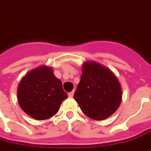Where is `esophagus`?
Instances as JSON below:
<instances>
[{
    "mask_svg": "<svg viewBox=\"0 0 151 151\" xmlns=\"http://www.w3.org/2000/svg\"><path fill=\"white\" fill-rule=\"evenodd\" d=\"M73 93H74V91H71V92H68V96L69 98H72L73 96Z\"/></svg>",
    "mask_w": 151,
    "mask_h": 151,
    "instance_id": "esophagus-1",
    "label": "esophagus"
}]
</instances>
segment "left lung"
Instances as JSON below:
<instances>
[{"mask_svg":"<svg viewBox=\"0 0 151 151\" xmlns=\"http://www.w3.org/2000/svg\"><path fill=\"white\" fill-rule=\"evenodd\" d=\"M73 98L81 110L95 120L111 116L119 107L121 86L110 69L93 61L83 65V73Z\"/></svg>","mask_w":151,"mask_h":151,"instance_id":"1","label":"left lung"}]
</instances>
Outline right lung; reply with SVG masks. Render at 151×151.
Listing matches in <instances>:
<instances>
[{"label":"right lung","instance_id":"obj_1","mask_svg":"<svg viewBox=\"0 0 151 151\" xmlns=\"http://www.w3.org/2000/svg\"><path fill=\"white\" fill-rule=\"evenodd\" d=\"M18 101L28 115L37 120L47 119L59 111L68 97L62 83L48 66H41L28 72L17 90Z\"/></svg>","mask_w":151,"mask_h":151}]
</instances>
